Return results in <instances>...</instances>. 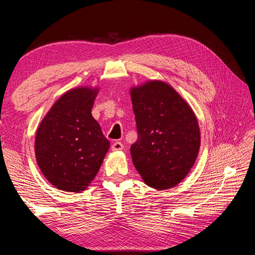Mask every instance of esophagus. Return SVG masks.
Wrapping results in <instances>:
<instances>
[{
	"mask_svg": "<svg viewBox=\"0 0 255 255\" xmlns=\"http://www.w3.org/2000/svg\"><path fill=\"white\" fill-rule=\"evenodd\" d=\"M123 149V143L120 141H116L112 144V150L113 151H121Z\"/></svg>",
	"mask_w": 255,
	"mask_h": 255,
	"instance_id": "1",
	"label": "esophagus"
}]
</instances>
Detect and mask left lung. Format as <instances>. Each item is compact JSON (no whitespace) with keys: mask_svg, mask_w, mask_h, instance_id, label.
I'll list each match as a JSON object with an SVG mask.
<instances>
[{"mask_svg":"<svg viewBox=\"0 0 255 255\" xmlns=\"http://www.w3.org/2000/svg\"><path fill=\"white\" fill-rule=\"evenodd\" d=\"M138 130L130 145L133 164L143 182L164 190L185 179L197 159L201 137L189 104L172 86L151 80L130 87Z\"/></svg>","mask_w":255,"mask_h":255,"instance_id":"1","label":"left lung"}]
</instances>
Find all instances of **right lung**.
<instances>
[{
	"instance_id": "add662e5",
	"label": "right lung",
	"mask_w": 255,
	"mask_h": 255,
	"mask_svg": "<svg viewBox=\"0 0 255 255\" xmlns=\"http://www.w3.org/2000/svg\"><path fill=\"white\" fill-rule=\"evenodd\" d=\"M99 91L90 86L66 91L37 128V164L55 188L69 192L86 189L110 149L111 142L91 115Z\"/></svg>"
}]
</instances>
